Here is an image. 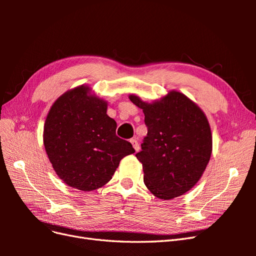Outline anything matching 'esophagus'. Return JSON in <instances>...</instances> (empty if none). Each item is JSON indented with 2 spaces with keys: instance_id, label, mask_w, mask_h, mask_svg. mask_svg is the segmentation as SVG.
<instances>
[{
  "instance_id": "1",
  "label": "esophagus",
  "mask_w": 256,
  "mask_h": 256,
  "mask_svg": "<svg viewBox=\"0 0 256 256\" xmlns=\"http://www.w3.org/2000/svg\"><path fill=\"white\" fill-rule=\"evenodd\" d=\"M130 143L132 144V146H134V148L136 150V152H138V150H140V145H138V141L136 140V138H131Z\"/></svg>"
}]
</instances>
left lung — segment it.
<instances>
[{
    "instance_id": "1",
    "label": "left lung",
    "mask_w": 256,
    "mask_h": 256,
    "mask_svg": "<svg viewBox=\"0 0 256 256\" xmlns=\"http://www.w3.org/2000/svg\"><path fill=\"white\" fill-rule=\"evenodd\" d=\"M129 99L143 110L147 136L136 157L143 166L144 184L154 196H182L202 177L212 150V136L204 112L182 92L171 90L148 104Z\"/></svg>"
}]
</instances>
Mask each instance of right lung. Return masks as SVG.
<instances>
[{
    "label": "right lung",
    "mask_w": 256,
    "mask_h": 256,
    "mask_svg": "<svg viewBox=\"0 0 256 256\" xmlns=\"http://www.w3.org/2000/svg\"><path fill=\"white\" fill-rule=\"evenodd\" d=\"M108 102L86 85L67 90L51 106L44 127L46 152L69 187L92 191L110 182L120 161L136 150L116 136Z\"/></svg>",
    "instance_id": "obj_1"
}]
</instances>
